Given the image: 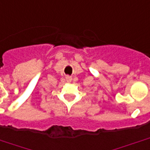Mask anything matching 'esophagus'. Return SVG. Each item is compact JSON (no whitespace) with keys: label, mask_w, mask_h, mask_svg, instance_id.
<instances>
[{"label":"esophagus","mask_w":150,"mask_h":150,"mask_svg":"<svg viewBox=\"0 0 150 150\" xmlns=\"http://www.w3.org/2000/svg\"><path fill=\"white\" fill-rule=\"evenodd\" d=\"M66 79H67V82H71V76H67V77H66Z\"/></svg>","instance_id":"obj_1"}]
</instances>
